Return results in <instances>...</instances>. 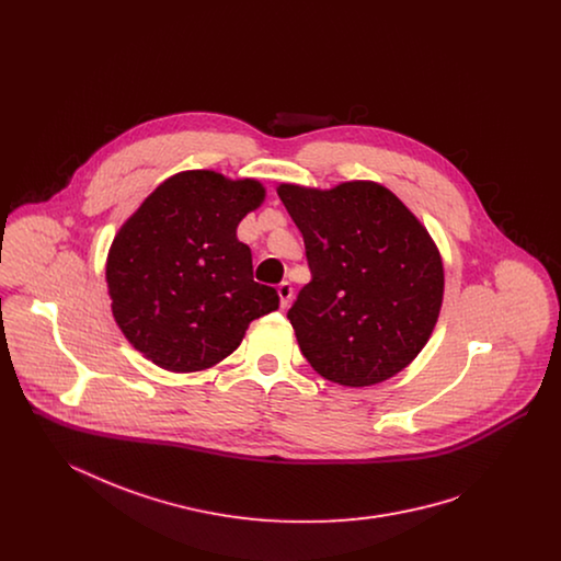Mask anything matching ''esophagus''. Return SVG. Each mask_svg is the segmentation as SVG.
<instances>
[{
	"label": "esophagus",
	"instance_id": "esophagus-1",
	"mask_svg": "<svg viewBox=\"0 0 561 561\" xmlns=\"http://www.w3.org/2000/svg\"><path fill=\"white\" fill-rule=\"evenodd\" d=\"M277 294H279V302H282V309H286V307H290V300H293V284L290 282H282L279 284V288H277Z\"/></svg>",
	"mask_w": 561,
	"mask_h": 561
}]
</instances>
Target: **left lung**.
Here are the masks:
<instances>
[{
	"instance_id": "obj_1",
	"label": "left lung",
	"mask_w": 561,
	"mask_h": 561,
	"mask_svg": "<svg viewBox=\"0 0 561 561\" xmlns=\"http://www.w3.org/2000/svg\"><path fill=\"white\" fill-rule=\"evenodd\" d=\"M277 195L313 275L288 311L311 368L343 387H373L408 368L444 300V263L427 227L374 181L279 183Z\"/></svg>"
}]
</instances>
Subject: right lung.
<instances>
[{"label": "right lung", "mask_w": 561, "mask_h": 561, "mask_svg": "<svg viewBox=\"0 0 561 561\" xmlns=\"http://www.w3.org/2000/svg\"><path fill=\"white\" fill-rule=\"evenodd\" d=\"M265 197L256 179L185 170L126 218L105 277L115 323L142 357L170 373L208 370L279 307L275 288L252 279V252L238 240L241 218Z\"/></svg>", "instance_id": "obj_1"}]
</instances>
